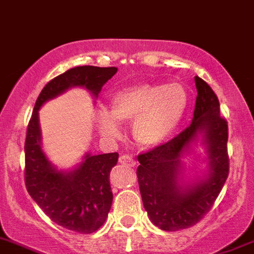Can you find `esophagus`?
<instances>
[{"label": "esophagus", "instance_id": "34e87169", "mask_svg": "<svg viewBox=\"0 0 254 254\" xmlns=\"http://www.w3.org/2000/svg\"><path fill=\"white\" fill-rule=\"evenodd\" d=\"M119 163L123 164V166L126 167H135L136 162L133 158L127 155V154H125V155H121V157H119Z\"/></svg>", "mask_w": 254, "mask_h": 254}]
</instances>
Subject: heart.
Listing matches in <instances>:
<instances>
[{"label": "heart", "mask_w": 254, "mask_h": 254, "mask_svg": "<svg viewBox=\"0 0 254 254\" xmlns=\"http://www.w3.org/2000/svg\"><path fill=\"white\" fill-rule=\"evenodd\" d=\"M188 108V94L179 83H140L113 95L109 113L96 110L95 123L105 138L122 133L119 123L131 122L132 136L142 148H157L173 135Z\"/></svg>", "instance_id": "1"}]
</instances>
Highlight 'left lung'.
I'll return each instance as SVG.
<instances>
[{
    "label": "left lung",
    "mask_w": 254,
    "mask_h": 254,
    "mask_svg": "<svg viewBox=\"0 0 254 254\" xmlns=\"http://www.w3.org/2000/svg\"><path fill=\"white\" fill-rule=\"evenodd\" d=\"M198 96L191 125L171 141L137 157L138 188L145 211L155 226L177 231L198 224L209 212L229 176L227 122L209 84L195 77ZM200 137L207 151V172L183 180L184 155Z\"/></svg>",
    "instance_id": "left-lung-1"
}]
</instances>
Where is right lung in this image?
Returning a JSON list of instances; mask_svg holds the SVG:
<instances>
[{"mask_svg":"<svg viewBox=\"0 0 254 254\" xmlns=\"http://www.w3.org/2000/svg\"><path fill=\"white\" fill-rule=\"evenodd\" d=\"M117 70L116 66L84 65L55 77L41 91L28 125L24 145L28 192L55 224L75 233H94L105 222L113 201L109 175L118 162V153H86L73 170H58L41 146L38 110L71 87H83L97 97Z\"/></svg>","mask_w":254,"mask_h":254,"instance_id":"right-lung-1","label":"right lung"}]
</instances>
